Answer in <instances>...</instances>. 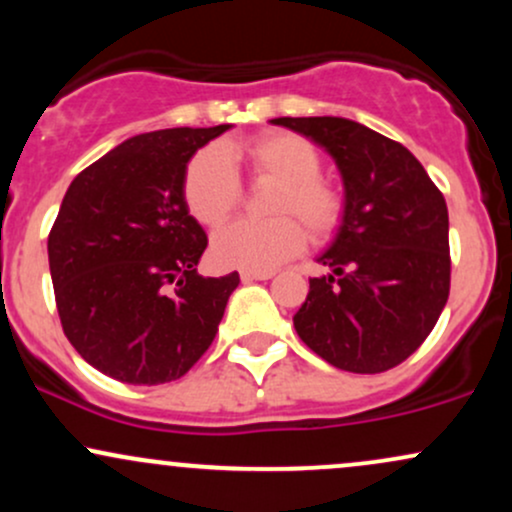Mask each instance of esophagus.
<instances>
[{
  "mask_svg": "<svg viewBox=\"0 0 512 512\" xmlns=\"http://www.w3.org/2000/svg\"><path fill=\"white\" fill-rule=\"evenodd\" d=\"M274 276V272H250V269H243V272H240V279L243 281H267V279H272Z\"/></svg>",
  "mask_w": 512,
  "mask_h": 512,
  "instance_id": "obj_1",
  "label": "esophagus"
}]
</instances>
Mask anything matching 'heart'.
<instances>
[{"label":"heart","mask_w":512,"mask_h":512,"mask_svg":"<svg viewBox=\"0 0 512 512\" xmlns=\"http://www.w3.org/2000/svg\"><path fill=\"white\" fill-rule=\"evenodd\" d=\"M257 180H279L269 199L274 219H240L211 240V257L221 267L272 272L305 248V231L322 243L344 219V197L322 178V156L293 132H269L238 146ZM185 207L202 226H221L243 199V182L228 151L209 144L190 158L182 178Z\"/></svg>","instance_id":"obj_1"}]
</instances>
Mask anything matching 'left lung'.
Instances as JSON below:
<instances>
[{
	"mask_svg": "<svg viewBox=\"0 0 512 512\" xmlns=\"http://www.w3.org/2000/svg\"><path fill=\"white\" fill-rule=\"evenodd\" d=\"M325 146L344 180V219L310 279L298 337L334 368L383 373L414 354L450 293L448 204L407 146L344 117H276Z\"/></svg>",
	"mask_w": 512,
	"mask_h": 512,
	"instance_id": "8db88e82",
	"label": "left lung"
}]
</instances>
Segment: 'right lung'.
Listing matches in <instances>:
<instances>
[{
    "label": "right lung",
    "mask_w": 512,
    "mask_h": 512,
    "mask_svg": "<svg viewBox=\"0 0 512 512\" xmlns=\"http://www.w3.org/2000/svg\"><path fill=\"white\" fill-rule=\"evenodd\" d=\"M228 125L139 134L81 170L48 257L62 330L86 363L129 385L187 373L214 342L238 272L197 274L207 233L182 199L197 149Z\"/></svg>",
    "instance_id": "add662e5"
}]
</instances>
